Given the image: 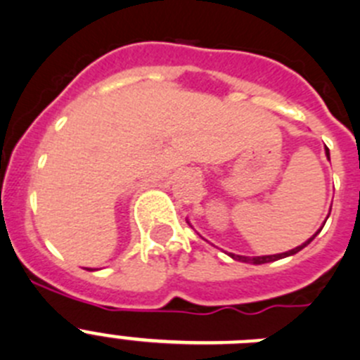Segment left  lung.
I'll list each match as a JSON object with an SVG mask.
<instances>
[{
	"label": "left lung",
	"instance_id": "obj_1",
	"mask_svg": "<svg viewBox=\"0 0 360 360\" xmlns=\"http://www.w3.org/2000/svg\"><path fill=\"white\" fill-rule=\"evenodd\" d=\"M326 157H328L330 160V153H328V148H326ZM319 232V231H317ZM316 232V234H317ZM316 234L310 238L308 241H304L303 245H299V247H295V249L288 250V252H281V254H274V256H254V257H249V256H238V254H229V256L232 257V259H236V262H243V263H252V265H263V263H270V262H278V259H281V257H287V256H294V254H297L299 250L304 249L308 243H310L314 238H316Z\"/></svg>",
	"mask_w": 360,
	"mask_h": 360
}]
</instances>
